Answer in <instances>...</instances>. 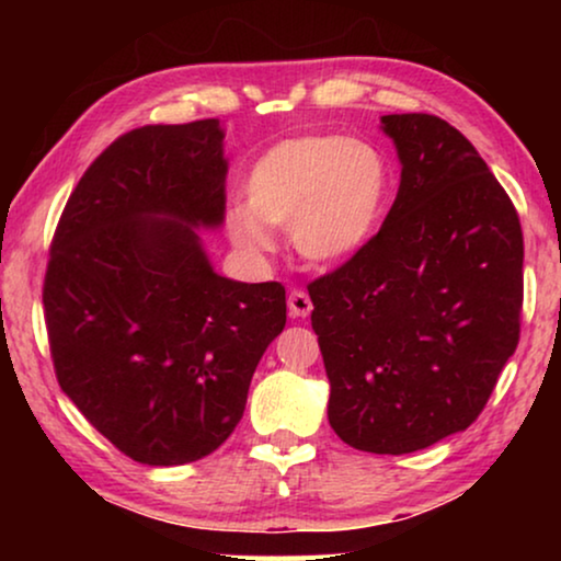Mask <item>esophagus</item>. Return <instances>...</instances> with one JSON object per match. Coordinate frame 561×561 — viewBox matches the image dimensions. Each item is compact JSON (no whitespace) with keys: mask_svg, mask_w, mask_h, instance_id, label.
I'll return each instance as SVG.
<instances>
[{"mask_svg":"<svg viewBox=\"0 0 561 561\" xmlns=\"http://www.w3.org/2000/svg\"><path fill=\"white\" fill-rule=\"evenodd\" d=\"M311 298H309V294H306V290H301V288H296V290H290L288 294V311H290V317L294 319H306L311 313Z\"/></svg>","mask_w":561,"mask_h":561,"instance_id":"1","label":"esophagus"}]
</instances>
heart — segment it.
<instances>
[{
    "label": "heart",
    "mask_w": 561,
    "mask_h": 561,
    "mask_svg": "<svg viewBox=\"0 0 561 561\" xmlns=\"http://www.w3.org/2000/svg\"><path fill=\"white\" fill-rule=\"evenodd\" d=\"M248 206L227 214V232L252 255L273 250L267 227L290 229L311 263H340L378 232L390 202V168L378 148L313 133L275 142L248 173Z\"/></svg>",
    "instance_id": "b5f03b06"
}]
</instances>
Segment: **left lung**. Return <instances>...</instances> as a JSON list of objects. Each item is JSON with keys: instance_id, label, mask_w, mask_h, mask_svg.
Listing matches in <instances>:
<instances>
[{"instance_id": "left-lung-1", "label": "left lung", "mask_w": 561, "mask_h": 561, "mask_svg": "<svg viewBox=\"0 0 561 561\" xmlns=\"http://www.w3.org/2000/svg\"><path fill=\"white\" fill-rule=\"evenodd\" d=\"M401 186L380 232L309 283L329 424L350 447L409 455L462 432L518 347L524 232L467 137L386 114Z\"/></svg>"}]
</instances>
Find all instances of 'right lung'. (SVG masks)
<instances>
[{
	"label": "right lung",
	"mask_w": 561,
	"mask_h": 561,
	"mask_svg": "<svg viewBox=\"0 0 561 561\" xmlns=\"http://www.w3.org/2000/svg\"><path fill=\"white\" fill-rule=\"evenodd\" d=\"M225 181L219 119L133 129L87 168L53 234L43 306L58 386L135 462L221 447L286 327L280 283L221 278L198 240L225 221Z\"/></svg>",
	"instance_id": "1"
}]
</instances>
